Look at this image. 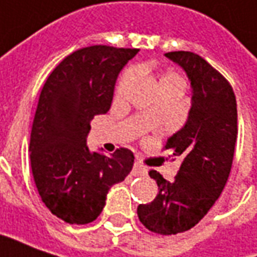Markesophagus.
<instances>
[{
  "instance_id": "esophagus-1",
  "label": "esophagus",
  "mask_w": 257,
  "mask_h": 257,
  "mask_svg": "<svg viewBox=\"0 0 257 257\" xmlns=\"http://www.w3.org/2000/svg\"><path fill=\"white\" fill-rule=\"evenodd\" d=\"M147 173V167L141 162H136L133 166V176H144Z\"/></svg>"
}]
</instances>
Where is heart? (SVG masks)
Instances as JSON below:
<instances>
[{"label": "heart", "mask_w": 257, "mask_h": 257, "mask_svg": "<svg viewBox=\"0 0 257 257\" xmlns=\"http://www.w3.org/2000/svg\"><path fill=\"white\" fill-rule=\"evenodd\" d=\"M136 77V70H133V69H128V70H125L124 74L121 76V79L119 81V85H117V94H123L125 90H127V87L132 84L133 80ZM170 83H183V80L181 77L178 76V74L173 73V72H167L161 77L159 80V84H170Z\"/></svg>", "instance_id": "b5f03b06"}]
</instances>
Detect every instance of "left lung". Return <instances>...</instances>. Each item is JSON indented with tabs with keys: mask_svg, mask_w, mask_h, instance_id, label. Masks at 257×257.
Instances as JSON below:
<instances>
[{
	"mask_svg": "<svg viewBox=\"0 0 257 257\" xmlns=\"http://www.w3.org/2000/svg\"><path fill=\"white\" fill-rule=\"evenodd\" d=\"M165 55L183 67L192 88L188 119L165 145L183 162L173 183L156 170L149 172L158 184V195L140 205L137 213L149 231L173 235L198 224L224 190L238 127L234 91L214 67L188 51Z\"/></svg>",
	"mask_w": 257,
	"mask_h": 257,
	"instance_id": "8db88e82",
	"label": "left lung"
}]
</instances>
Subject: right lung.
<instances>
[{"label":"right lung","instance_id":"add662e5","mask_svg":"<svg viewBox=\"0 0 257 257\" xmlns=\"http://www.w3.org/2000/svg\"><path fill=\"white\" fill-rule=\"evenodd\" d=\"M137 52L108 45L74 51L41 90L29 147L33 177L45 206L69 224L94 221L109 188L132 172L130 149L91 152L87 136L94 116L110 109L120 70Z\"/></svg>","mask_w":257,"mask_h":257}]
</instances>
